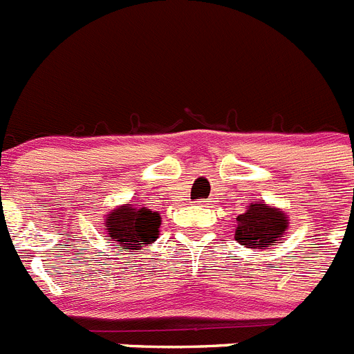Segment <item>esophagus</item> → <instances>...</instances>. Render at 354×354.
<instances>
[{
	"instance_id": "34e87169",
	"label": "esophagus",
	"mask_w": 354,
	"mask_h": 354,
	"mask_svg": "<svg viewBox=\"0 0 354 354\" xmlns=\"http://www.w3.org/2000/svg\"><path fill=\"white\" fill-rule=\"evenodd\" d=\"M200 204H204V205H211V202H212V198H202V200H198Z\"/></svg>"
}]
</instances>
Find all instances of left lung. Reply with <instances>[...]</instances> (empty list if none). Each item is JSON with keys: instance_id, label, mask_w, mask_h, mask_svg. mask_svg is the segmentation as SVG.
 Instances as JSON below:
<instances>
[{"instance_id": "obj_1", "label": "left lung", "mask_w": 354, "mask_h": 354, "mask_svg": "<svg viewBox=\"0 0 354 354\" xmlns=\"http://www.w3.org/2000/svg\"><path fill=\"white\" fill-rule=\"evenodd\" d=\"M236 241L246 248H268L286 232L287 216L266 204L250 205L245 214L236 218Z\"/></svg>"}]
</instances>
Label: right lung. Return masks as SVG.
<instances>
[{"label":"right lung","instance_id":"right-lung-1","mask_svg":"<svg viewBox=\"0 0 354 354\" xmlns=\"http://www.w3.org/2000/svg\"><path fill=\"white\" fill-rule=\"evenodd\" d=\"M161 216L149 209H134L131 205H122L115 209L106 218V230L109 239L129 250H138L140 246L150 245L158 239Z\"/></svg>","mask_w":354,"mask_h":354}]
</instances>
